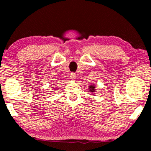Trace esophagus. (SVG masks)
<instances>
[{"label": "esophagus", "mask_w": 151, "mask_h": 151, "mask_svg": "<svg viewBox=\"0 0 151 151\" xmlns=\"http://www.w3.org/2000/svg\"><path fill=\"white\" fill-rule=\"evenodd\" d=\"M70 78H71V80H75L76 78V73H71V74H70Z\"/></svg>", "instance_id": "1"}]
</instances>
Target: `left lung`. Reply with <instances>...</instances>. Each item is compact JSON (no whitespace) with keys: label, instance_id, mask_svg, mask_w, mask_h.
Returning <instances> with one entry per match:
<instances>
[{"label":"left lung","instance_id":"left-lung-1","mask_svg":"<svg viewBox=\"0 0 151 151\" xmlns=\"http://www.w3.org/2000/svg\"><path fill=\"white\" fill-rule=\"evenodd\" d=\"M94 88H95V87H94L93 86V84H91V86H89V89H90L91 91L93 92V91H95V90H94Z\"/></svg>","mask_w":151,"mask_h":151}]
</instances>
